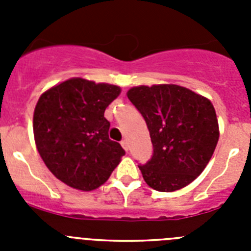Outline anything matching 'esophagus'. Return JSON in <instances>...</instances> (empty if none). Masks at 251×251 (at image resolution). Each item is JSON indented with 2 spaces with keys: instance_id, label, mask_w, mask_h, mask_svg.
<instances>
[{
  "instance_id": "1",
  "label": "esophagus",
  "mask_w": 251,
  "mask_h": 251,
  "mask_svg": "<svg viewBox=\"0 0 251 251\" xmlns=\"http://www.w3.org/2000/svg\"><path fill=\"white\" fill-rule=\"evenodd\" d=\"M121 145H122V147H123L126 151H128V148H129V143H128L127 139H123V141L121 142Z\"/></svg>"
}]
</instances>
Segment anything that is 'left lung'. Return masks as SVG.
I'll use <instances>...</instances> for the list:
<instances>
[{
  "mask_svg": "<svg viewBox=\"0 0 251 251\" xmlns=\"http://www.w3.org/2000/svg\"><path fill=\"white\" fill-rule=\"evenodd\" d=\"M147 123L152 158L139 165L150 187L172 192L191 183L205 170L219 141L211 101L174 84L134 86L127 93Z\"/></svg>",
  "mask_w": 251,
  "mask_h": 251,
  "instance_id": "1",
  "label": "left lung"
}]
</instances>
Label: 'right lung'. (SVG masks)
Instances as JSON below:
<instances>
[{"label": "right lung", "mask_w": 251, "mask_h": 251, "mask_svg": "<svg viewBox=\"0 0 251 251\" xmlns=\"http://www.w3.org/2000/svg\"><path fill=\"white\" fill-rule=\"evenodd\" d=\"M121 88L73 77L46 90L34 112V137L46 167L56 178L92 191L109 178L126 154L109 139L105 108Z\"/></svg>", "instance_id": "right-lung-1"}]
</instances>
